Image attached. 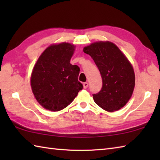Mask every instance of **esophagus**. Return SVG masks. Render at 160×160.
Instances as JSON below:
<instances>
[{
	"label": "esophagus",
	"instance_id": "obj_1",
	"mask_svg": "<svg viewBox=\"0 0 160 160\" xmlns=\"http://www.w3.org/2000/svg\"><path fill=\"white\" fill-rule=\"evenodd\" d=\"M89 86V84L88 82H84L83 83V87H84V89H87V88Z\"/></svg>",
	"mask_w": 160,
	"mask_h": 160
}]
</instances>
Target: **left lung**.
Returning a JSON list of instances; mask_svg holds the SVG:
<instances>
[{"instance_id":"1","label":"left lung","mask_w":160,"mask_h":160,"mask_svg":"<svg viewBox=\"0 0 160 160\" xmlns=\"http://www.w3.org/2000/svg\"><path fill=\"white\" fill-rule=\"evenodd\" d=\"M83 51L92 58L102 79L101 90L93 94L94 102L105 111L120 109L133 92L135 73L131 64L111 42H94Z\"/></svg>"}]
</instances>
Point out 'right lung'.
I'll list each match as a JSON object with an SVG mask.
<instances>
[{"mask_svg":"<svg viewBox=\"0 0 160 160\" xmlns=\"http://www.w3.org/2000/svg\"><path fill=\"white\" fill-rule=\"evenodd\" d=\"M74 49L73 45L66 42L51 45L33 67L31 76L33 93L46 109H63L82 89V84L78 81L80 67L70 63Z\"/></svg>","mask_w":160,"mask_h":160,"instance_id":"right-lung-1","label":"right lung"}]
</instances>
